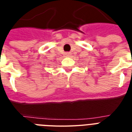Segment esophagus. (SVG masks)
<instances>
[{"instance_id": "obj_1", "label": "esophagus", "mask_w": 132, "mask_h": 132, "mask_svg": "<svg viewBox=\"0 0 132 132\" xmlns=\"http://www.w3.org/2000/svg\"><path fill=\"white\" fill-rule=\"evenodd\" d=\"M71 54V52H66V53L65 54V56H67V57H69V56H70Z\"/></svg>"}]
</instances>
